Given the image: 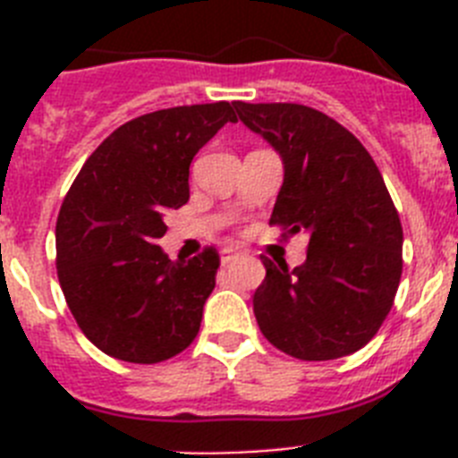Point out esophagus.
I'll return each instance as SVG.
<instances>
[{
    "label": "esophagus",
    "instance_id": "esophagus-1",
    "mask_svg": "<svg viewBox=\"0 0 458 458\" xmlns=\"http://www.w3.org/2000/svg\"><path fill=\"white\" fill-rule=\"evenodd\" d=\"M238 257H241V254H238L236 250H222V252H220L222 266H229V264H233V261H236Z\"/></svg>",
    "mask_w": 458,
    "mask_h": 458
}]
</instances>
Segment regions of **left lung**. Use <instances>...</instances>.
<instances>
[{
  "instance_id": "left-lung-1",
  "label": "left lung",
  "mask_w": 458,
  "mask_h": 458,
  "mask_svg": "<svg viewBox=\"0 0 458 458\" xmlns=\"http://www.w3.org/2000/svg\"><path fill=\"white\" fill-rule=\"evenodd\" d=\"M236 112L284 163L270 225L307 232V261H270L254 293L259 330L298 360H335L371 342L394 305L403 229L386 181L358 137L314 107L242 103Z\"/></svg>"
}]
</instances>
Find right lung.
Wrapping results in <instances>:
<instances>
[{"mask_svg": "<svg viewBox=\"0 0 458 458\" xmlns=\"http://www.w3.org/2000/svg\"><path fill=\"white\" fill-rule=\"evenodd\" d=\"M238 121L226 100L141 114L116 128L72 181L56 217V275L80 330L103 353L156 365L194 342L220 254L169 259L163 217L190 199L194 153Z\"/></svg>", "mask_w": 458, "mask_h": 458, "instance_id": "obj_1", "label": "right lung"}]
</instances>
